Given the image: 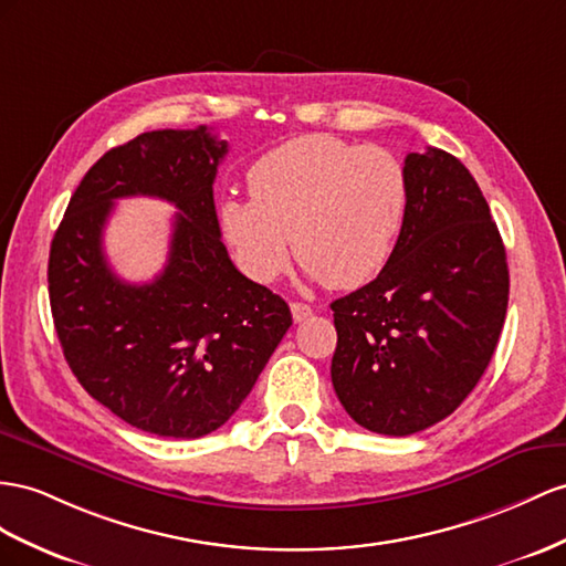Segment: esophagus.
Returning a JSON list of instances; mask_svg holds the SVG:
<instances>
[{
  "label": "esophagus",
  "mask_w": 566,
  "mask_h": 566,
  "mask_svg": "<svg viewBox=\"0 0 566 566\" xmlns=\"http://www.w3.org/2000/svg\"><path fill=\"white\" fill-rule=\"evenodd\" d=\"M292 315H294L296 323H303V321H308V317L313 315V308L308 306V303L294 301V303H292Z\"/></svg>",
  "instance_id": "1"
}]
</instances>
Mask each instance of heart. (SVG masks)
I'll return each instance as SVG.
<instances>
[{"mask_svg": "<svg viewBox=\"0 0 566 566\" xmlns=\"http://www.w3.org/2000/svg\"><path fill=\"white\" fill-rule=\"evenodd\" d=\"M251 200L217 202V227L239 270L272 284L289 268V237L313 280L354 289L395 251L409 202L399 159L375 145L311 134L270 150L245 174Z\"/></svg>", "mask_w": 566, "mask_h": 566, "instance_id": "heart-1", "label": "heart"}]
</instances>
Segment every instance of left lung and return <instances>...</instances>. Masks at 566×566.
I'll return each mask as SVG.
<instances>
[{"mask_svg":"<svg viewBox=\"0 0 566 566\" xmlns=\"http://www.w3.org/2000/svg\"><path fill=\"white\" fill-rule=\"evenodd\" d=\"M409 202L378 277L332 301V385L358 426L413 434L483 378L510 301L504 243L471 171L440 148L403 159Z\"/></svg>","mask_w":566,"mask_h":566,"instance_id":"left-lung-1","label":"left lung"}]
</instances>
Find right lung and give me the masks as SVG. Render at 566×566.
<instances>
[{"label": "right lung", "mask_w": 566, "mask_h": 566, "mask_svg": "<svg viewBox=\"0 0 566 566\" xmlns=\"http://www.w3.org/2000/svg\"><path fill=\"white\" fill-rule=\"evenodd\" d=\"M227 148L206 126L112 148L52 239L50 306L71 373L114 416L159 438L224 426L292 325L286 301L241 274L220 239L212 184ZM128 195L180 210L168 265L148 285L119 281L102 249L113 200Z\"/></svg>", "instance_id": "add662e5"}]
</instances>
